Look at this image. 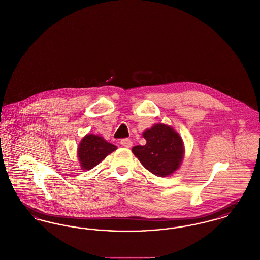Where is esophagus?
Instances as JSON below:
<instances>
[{
  "mask_svg": "<svg viewBox=\"0 0 260 260\" xmlns=\"http://www.w3.org/2000/svg\"><path fill=\"white\" fill-rule=\"evenodd\" d=\"M120 144H121L123 147H125V148H131L132 147V141L130 140V139H122L121 142H120Z\"/></svg>",
  "mask_w": 260,
  "mask_h": 260,
  "instance_id": "obj_1",
  "label": "esophagus"
}]
</instances>
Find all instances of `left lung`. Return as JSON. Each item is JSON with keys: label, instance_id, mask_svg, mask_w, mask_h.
I'll use <instances>...</instances> for the list:
<instances>
[{"label": "left lung", "instance_id": "8db88e82", "mask_svg": "<svg viewBox=\"0 0 260 260\" xmlns=\"http://www.w3.org/2000/svg\"><path fill=\"white\" fill-rule=\"evenodd\" d=\"M143 137L147 143L133 147L132 152L149 172L165 177L179 169L184 156V146L173 128L162 123L155 124L143 132Z\"/></svg>", "mask_w": 260, "mask_h": 260}]
</instances>
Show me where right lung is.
Here are the masks:
<instances>
[{"mask_svg": "<svg viewBox=\"0 0 260 260\" xmlns=\"http://www.w3.org/2000/svg\"><path fill=\"white\" fill-rule=\"evenodd\" d=\"M116 149V146L108 143L103 137L87 134L82 139L78 148V157L82 170H91Z\"/></svg>", "mask_w": 260, "mask_h": 260, "instance_id": "obj_1", "label": "right lung"}]
</instances>
